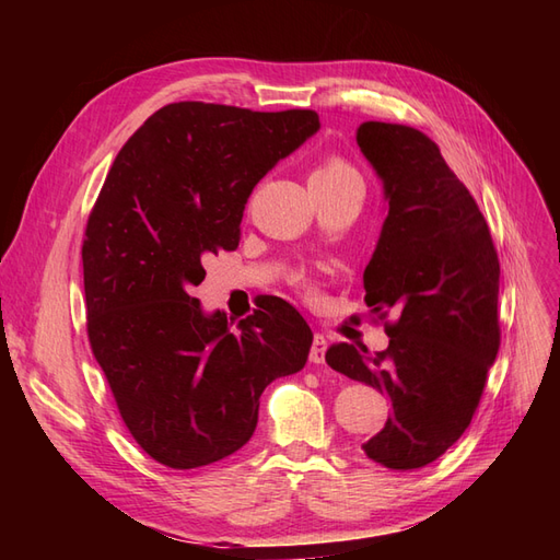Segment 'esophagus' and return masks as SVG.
<instances>
[{"instance_id": "obj_1", "label": "esophagus", "mask_w": 560, "mask_h": 560, "mask_svg": "<svg viewBox=\"0 0 560 560\" xmlns=\"http://www.w3.org/2000/svg\"><path fill=\"white\" fill-rule=\"evenodd\" d=\"M327 348H329L327 338L322 336V334H315L313 346H311V362H313V364H325V352H327Z\"/></svg>"}]
</instances>
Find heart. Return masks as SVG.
Returning <instances> with one entry per match:
<instances>
[{
    "label": "heart",
    "instance_id": "b5f03b06",
    "mask_svg": "<svg viewBox=\"0 0 560 560\" xmlns=\"http://www.w3.org/2000/svg\"><path fill=\"white\" fill-rule=\"evenodd\" d=\"M346 177H360V175L343 156L331 154L325 161H319V165L311 175V182H336V179H346ZM294 284L303 299H308V301L317 299V287L308 278H299Z\"/></svg>",
    "mask_w": 560,
    "mask_h": 560
}]
</instances>
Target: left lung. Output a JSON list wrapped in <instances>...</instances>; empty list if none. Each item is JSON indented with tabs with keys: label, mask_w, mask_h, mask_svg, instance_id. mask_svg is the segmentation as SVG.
Returning <instances> with one entry per match:
<instances>
[{
	"label": "left lung",
	"mask_w": 560,
	"mask_h": 560,
	"mask_svg": "<svg viewBox=\"0 0 560 560\" xmlns=\"http://www.w3.org/2000/svg\"><path fill=\"white\" fill-rule=\"evenodd\" d=\"M358 144L385 186L387 217L364 268L366 306L389 346L334 343L327 364L381 389L393 413L362 446L389 469L425 467L469 428L500 350V259L467 186L436 142L401 124L366 121Z\"/></svg>",
	"instance_id": "obj_1"
}]
</instances>
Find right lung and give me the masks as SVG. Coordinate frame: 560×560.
<instances>
[{
  "label": "right lung",
  "mask_w": 560,
  "mask_h": 560,
  "mask_svg": "<svg viewBox=\"0 0 560 560\" xmlns=\"http://www.w3.org/2000/svg\"><path fill=\"white\" fill-rule=\"evenodd\" d=\"M319 128L313 109L173 103L118 151L83 233L91 350L128 432L156 463L196 469L243 448L268 383L296 374L313 331L270 296L235 331L202 315V259L241 243L257 182Z\"/></svg>",
  "instance_id": "obj_1"
}]
</instances>
